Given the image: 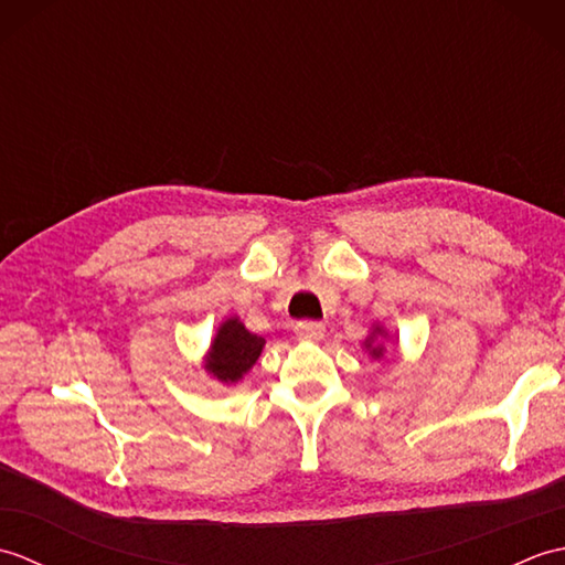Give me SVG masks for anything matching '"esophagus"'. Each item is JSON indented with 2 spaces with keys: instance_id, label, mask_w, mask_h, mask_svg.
<instances>
[{
  "instance_id": "esophagus-1",
  "label": "esophagus",
  "mask_w": 565,
  "mask_h": 565,
  "mask_svg": "<svg viewBox=\"0 0 565 565\" xmlns=\"http://www.w3.org/2000/svg\"><path fill=\"white\" fill-rule=\"evenodd\" d=\"M294 332H296L298 340L318 342V340H322V334H326V326H322V322H318V320H301V322H296Z\"/></svg>"
}]
</instances>
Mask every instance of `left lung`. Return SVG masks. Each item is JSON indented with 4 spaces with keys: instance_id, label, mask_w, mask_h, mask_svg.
Listing matches in <instances>:
<instances>
[{
    "instance_id": "left-lung-1",
    "label": "left lung",
    "mask_w": 565,
    "mask_h": 565,
    "mask_svg": "<svg viewBox=\"0 0 565 565\" xmlns=\"http://www.w3.org/2000/svg\"><path fill=\"white\" fill-rule=\"evenodd\" d=\"M386 334H388L386 330H383L381 326H376V328H374V332H371V334H369V338H366L364 347H366V350H369V354H371V356H374V359H381V356H383V344H379L376 340H379V338H386Z\"/></svg>"
}]
</instances>
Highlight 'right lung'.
Instances as JSON below:
<instances>
[{"label":"right lung","instance_id":"right-lung-1","mask_svg":"<svg viewBox=\"0 0 565 565\" xmlns=\"http://www.w3.org/2000/svg\"><path fill=\"white\" fill-rule=\"evenodd\" d=\"M262 347L264 340L259 334H252L239 322V318H227L225 322H221L218 332H215L203 369L223 383H237L255 366L262 354Z\"/></svg>","mask_w":565,"mask_h":565}]
</instances>
